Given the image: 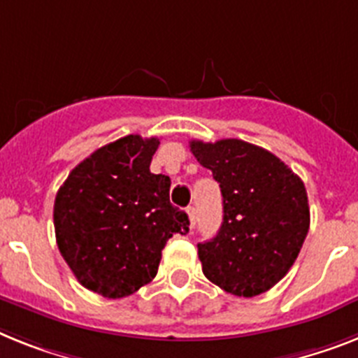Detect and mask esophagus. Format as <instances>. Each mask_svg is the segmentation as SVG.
Returning a JSON list of instances; mask_svg holds the SVG:
<instances>
[{"label": "esophagus", "mask_w": 358, "mask_h": 358, "mask_svg": "<svg viewBox=\"0 0 358 358\" xmlns=\"http://www.w3.org/2000/svg\"><path fill=\"white\" fill-rule=\"evenodd\" d=\"M187 215H189V220H191V229H193V225H194V220H196V207L194 206H189L187 207Z\"/></svg>", "instance_id": "1"}]
</instances>
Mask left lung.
Here are the masks:
<instances>
[{
    "label": "left lung",
    "mask_w": 358,
    "mask_h": 358,
    "mask_svg": "<svg viewBox=\"0 0 358 358\" xmlns=\"http://www.w3.org/2000/svg\"><path fill=\"white\" fill-rule=\"evenodd\" d=\"M220 184L224 220L198 244L203 275L236 296H257L282 280L309 231L304 182L273 152L236 138L189 142Z\"/></svg>",
    "instance_id": "1"
}]
</instances>
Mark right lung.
<instances>
[{
  "mask_svg": "<svg viewBox=\"0 0 358 358\" xmlns=\"http://www.w3.org/2000/svg\"><path fill=\"white\" fill-rule=\"evenodd\" d=\"M158 145V138L129 134L100 147L54 200L59 253L83 287L107 299L149 284L167 240L189 233L187 215L169 202V176L149 169Z\"/></svg>",
  "mask_w": 358,
  "mask_h": 358,
  "instance_id": "1",
  "label": "right lung"
}]
</instances>
